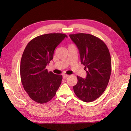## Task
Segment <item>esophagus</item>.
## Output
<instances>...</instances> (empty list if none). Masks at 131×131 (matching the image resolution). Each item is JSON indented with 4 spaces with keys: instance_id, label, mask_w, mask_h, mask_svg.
<instances>
[{
    "instance_id": "34e87169",
    "label": "esophagus",
    "mask_w": 131,
    "mask_h": 131,
    "mask_svg": "<svg viewBox=\"0 0 131 131\" xmlns=\"http://www.w3.org/2000/svg\"><path fill=\"white\" fill-rule=\"evenodd\" d=\"M68 77H69V75H63V79H66V78H67Z\"/></svg>"
}]
</instances>
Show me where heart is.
I'll use <instances>...</instances> for the list:
<instances>
[{
    "instance_id": "1",
    "label": "heart",
    "mask_w": 131,
    "mask_h": 131,
    "mask_svg": "<svg viewBox=\"0 0 131 131\" xmlns=\"http://www.w3.org/2000/svg\"><path fill=\"white\" fill-rule=\"evenodd\" d=\"M73 46V44H71V45H70L69 46Z\"/></svg>"
}]
</instances>
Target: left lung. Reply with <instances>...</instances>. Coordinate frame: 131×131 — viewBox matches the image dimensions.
<instances>
[{
    "label": "left lung",
    "mask_w": 131,
    "mask_h": 131,
    "mask_svg": "<svg viewBox=\"0 0 131 131\" xmlns=\"http://www.w3.org/2000/svg\"><path fill=\"white\" fill-rule=\"evenodd\" d=\"M69 36L79 49L80 62L87 73L85 79L77 76L74 93L85 102L93 101L104 92L109 81L112 72L109 51L104 41L94 35L78 33Z\"/></svg>",
    "instance_id": "left-lung-1"
}]
</instances>
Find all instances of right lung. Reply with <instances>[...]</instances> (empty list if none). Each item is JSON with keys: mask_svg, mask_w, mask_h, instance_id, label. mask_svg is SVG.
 <instances>
[{"mask_svg": "<svg viewBox=\"0 0 131 131\" xmlns=\"http://www.w3.org/2000/svg\"><path fill=\"white\" fill-rule=\"evenodd\" d=\"M66 34L51 33L35 37L27 44L22 56L20 75L25 91L34 101L47 103L52 99L62 79L61 75L46 69L53 57L55 48Z\"/></svg>", "mask_w": 131, "mask_h": 131, "instance_id": "right-lung-1", "label": "right lung"}]
</instances>
